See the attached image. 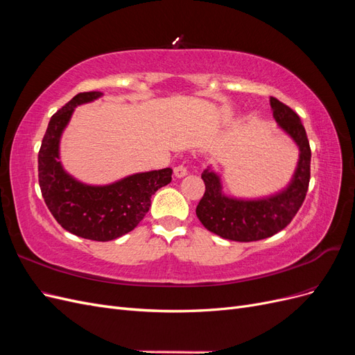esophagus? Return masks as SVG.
Returning a JSON list of instances; mask_svg holds the SVG:
<instances>
[{
  "mask_svg": "<svg viewBox=\"0 0 355 355\" xmlns=\"http://www.w3.org/2000/svg\"><path fill=\"white\" fill-rule=\"evenodd\" d=\"M173 173H175V176H176L178 179H180V178H184V176L188 175V170H187V167H185L184 164H179V166H176V167L173 168Z\"/></svg>",
  "mask_w": 355,
  "mask_h": 355,
  "instance_id": "esophagus-1",
  "label": "esophagus"
}]
</instances>
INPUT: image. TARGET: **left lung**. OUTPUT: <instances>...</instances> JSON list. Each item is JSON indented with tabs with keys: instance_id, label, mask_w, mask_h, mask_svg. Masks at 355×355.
I'll use <instances>...</instances> for the list:
<instances>
[{
	"instance_id": "1",
	"label": "left lung",
	"mask_w": 355,
	"mask_h": 355,
	"mask_svg": "<svg viewBox=\"0 0 355 355\" xmlns=\"http://www.w3.org/2000/svg\"><path fill=\"white\" fill-rule=\"evenodd\" d=\"M272 116L299 149L297 164L288 184L274 194L241 198L223 192L218 171L209 166L201 173L206 192L197 206V218L204 228L232 241H257L286 228L302 206L309 184L311 149L304 124L297 114L278 99L271 98Z\"/></svg>"
}]
</instances>
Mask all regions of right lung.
Here are the masks:
<instances>
[{
    "label": "right lung",
    "instance_id": "1",
    "mask_svg": "<svg viewBox=\"0 0 355 355\" xmlns=\"http://www.w3.org/2000/svg\"><path fill=\"white\" fill-rule=\"evenodd\" d=\"M101 92L78 93L50 118L38 154L42 198L55 219L73 235L93 241H111L133 231L151 206V197L168 185L173 170L142 171L106 185L75 179L60 161V139L75 108L102 98Z\"/></svg>",
    "mask_w": 355,
    "mask_h": 355
}]
</instances>
